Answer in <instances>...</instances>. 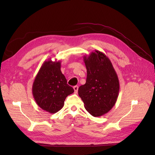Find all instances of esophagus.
I'll return each mask as SVG.
<instances>
[{"label": "esophagus", "instance_id": "esophagus-1", "mask_svg": "<svg viewBox=\"0 0 155 155\" xmlns=\"http://www.w3.org/2000/svg\"><path fill=\"white\" fill-rule=\"evenodd\" d=\"M74 92L76 94L78 92V86H74Z\"/></svg>", "mask_w": 155, "mask_h": 155}]
</instances>
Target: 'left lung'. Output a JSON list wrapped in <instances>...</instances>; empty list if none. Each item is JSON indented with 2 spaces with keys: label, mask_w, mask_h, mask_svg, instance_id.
I'll return each mask as SVG.
<instances>
[{
  "label": "left lung",
  "mask_w": 155,
  "mask_h": 155,
  "mask_svg": "<svg viewBox=\"0 0 155 155\" xmlns=\"http://www.w3.org/2000/svg\"><path fill=\"white\" fill-rule=\"evenodd\" d=\"M87 68L85 85L79 87L78 94L85 109L92 116L99 117L107 114L118 99L120 83L115 70L107 56L95 50L84 55Z\"/></svg>",
  "instance_id": "8db88e82"
}]
</instances>
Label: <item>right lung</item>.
I'll return each instance as SVG.
<instances>
[{
    "label": "right lung",
    "mask_w": 155,
    "mask_h": 155,
    "mask_svg": "<svg viewBox=\"0 0 155 155\" xmlns=\"http://www.w3.org/2000/svg\"><path fill=\"white\" fill-rule=\"evenodd\" d=\"M74 92L61 71V61H46L33 83L32 94L42 109L54 114L62 109L66 97Z\"/></svg>",
    "instance_id": "1"
}]
</instances>
